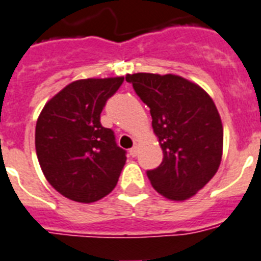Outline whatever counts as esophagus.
I'll return each mask as SVG.
<instances>
[{"label": "esophagus", "mask_w": 261, "mask_h": 261, "mask_svg": "<svg viewBox=\"0 0 261 261\" xmlns=\"http://www.w3.org/2000/svg\"><path fill=\"white\" fill-rule=\"evenodd\" d=\"M129 154L132 155V157H136V155L139 154V148H137V146H133L132 149H129Z\"/></svg>", "instance_id": "obj_1"}]
</instances>
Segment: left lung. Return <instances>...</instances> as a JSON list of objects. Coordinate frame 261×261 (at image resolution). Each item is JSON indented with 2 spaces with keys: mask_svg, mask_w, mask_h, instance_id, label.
<instances>
[{
  "mask_svg": "<svg viewBox=\"0 0 261 261\" xmlns=\"http://www.w3.org/2000/svg\"><path fill=\"white\" fill-rule=\"evenodd\" d=\"M140 99L150 108L152 126L164 160L148 170L153 188L171 200H185L204 188L219 169L223 125L208 93L178 75H126Z\"/></svg>",
  "mask_w": 261,
  "mask_h": 261,
  "instance_id": "1",
  "label": "left lung"
}]
</instances>
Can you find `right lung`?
<instances>
[{"label": "right lung", "instance_id": "obj_1", "mask_svg": "<svg viewBox=\"0 0 261 261\" xmlns=\"http://www.w3.org/2000/svg\"><path fill=\"white\" fill-rule=\"evenodd\" d=\"M124 77L72 82L46 103L35 126V150L48 184L62 195L92 203L115 189L126 161L100 113Z\"/></svg>", "mask_w": 261, "mask_h": 261}]
</instances>
